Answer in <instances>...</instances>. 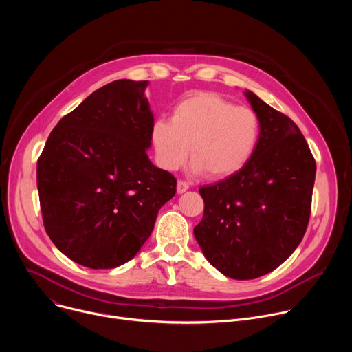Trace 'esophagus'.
Instances as JSON below:
<instances>
[{"mask_svg":"<svg viewBox=\"0 0 352 352\" xmlns=\"http://www.w3.org/2000/svg\"><path fill=\"white\" fill-rule=\"evenodd\" d=\"M189 189V185L185 182V181H178L177 182V192L181 195V193H184V192H186Z\"/></svg>","mask_w":352,"mask_h":352,"instance_id":"esophagus-1","label":"esophagus"}]
</instances>
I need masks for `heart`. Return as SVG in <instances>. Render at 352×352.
<instances>
[{
  "label": "heart",
  "instance_id": "b5f03b06",
  "mask_svg": "<svg viewBox=\"0 0 352 352\" xmlns=\"http://www.w3.org/2000/svg\"><path fill=\"white\" fill-rule=\"evenodd\" d=\"M261 136L258 114L238 107L217 93L200 91L174 107L171 121L159 118L150 129L155 156L168 171L179 168L189 156L193 171L226 178L254 156Z\"/></svg>",
  "mask_w": 352,
  "mask_h": 352
}]
</instances>
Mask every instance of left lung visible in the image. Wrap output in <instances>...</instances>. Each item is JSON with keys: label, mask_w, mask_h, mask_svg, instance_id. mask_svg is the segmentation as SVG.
<instances>
[{"label": "left lung", "mask_w": 352, "mask_h": 352, "mask_svg": "<svg viewBox=\"0 0 352 352\" xmlns=\"http://www.w3.org/2000/svg\"><path fill=\"white\" fill-rule=\"evenodd\" d=\"M261 136L235 174L199 189L204 219L193 234L206 259L224 276L250 280L287 261L311 216L316 163L296 124L246 90Z\"/></svg>", "instance_id": "obj_1"}]
</instances>
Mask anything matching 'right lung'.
<instances>
[{
  "instance_id": "1",
  "label": "right lung",
  "mask_w": 352,
  "mask_h": 352,
  "mask_svg": "<svg viewBox=\"0 0 352 352\" xmlns=\"http://www.w3.org/2000/svg\"><path fill=\"white\" fill-rule=\"evenodd\" d=\"M147 80L93 91L50 133L37 162L43 224L71 261L114 269L131 261L175 195V177L146 150L155 122Z\"/></svg>"
}]
</instances>
